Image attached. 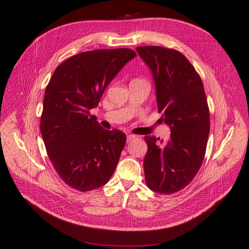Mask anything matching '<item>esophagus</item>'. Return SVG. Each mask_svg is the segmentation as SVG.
Masks as SVG:
<instances>
[{
	"mask_svg": "<svg viewBox=\"0 0 249 249\" xmlns=\"http://www.w3.org/2000/svg\"><path fill=\"white\" fill-rule=\"evenodd\" d=\"M135 135H132V134H128L127 136H126V142L128 143V142H130V141H132L133 139H135Z\"/></svg>",
	"mask_w": 249,
	"mask_h": 249,
	"instance_id": "obj_1",
	"label": "esophagus"
}]
</instances>
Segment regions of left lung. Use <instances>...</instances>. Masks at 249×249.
<instances>
[{"instance_id":"left-lung-1","label":"left lung","mask_w":249,"mask_h":249,"mask_svg":"<svg viewBox=\"0 0 249 249\" xmlns=\"http://www.w3.org/2000/svg\"><path fill=\"white\" fill-rule=\"evenodd\" d=\"M152 73L160 118L171 128L168 141L146 136L145 181L161 195L182 190L202 165L210 131L209 108L201 77L190 61L175 49L136 48Z\"/></svg>"}]
</instances>
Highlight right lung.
Instances as JSON below:
<instances>
[{"instance_id":"add662e5","label":"right lung","mask_w":249,"mask_h":249,"mask_svg":"<svg viewBox=\"0 0 249 249\" xmlns=\"http://www.w3.org/2000/svg\"><path fill=\"white\" fill-rule=\"evenodd\" d=\"M135 56L128 48L85 51L59 65L47 84L40 131L51 164L74 190L106 184L117 166L126 136L104 130L89 110Z\"/></svg>"}]
</instances>
